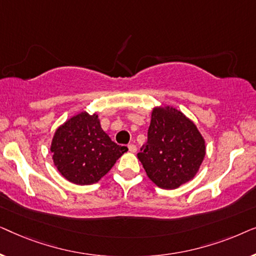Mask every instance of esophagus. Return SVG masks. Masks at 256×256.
<instances>
[{"instance_id": "34e87169", "label": "esophagus", "mask_w": 256, "mask_h": 256, "mask_svg": "<svg viewBox=\"0 0 256 256\" xmlns=\"http://www.w3.org/2000/svg\"><path fill=\"white\" fill-rule=\"evenodd\" d=\"M128 149H129V152H136V150H138V148H136L135 144H129Z\"/></svg>"}]
</instances>
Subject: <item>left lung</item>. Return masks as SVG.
Here are the masks:
<instances>
[{
  "label": "left lung",
  "instance_id": "8db88e82",
  "mask_svg": "<svg viewBox=\"0 0 256 256\" xmlns=\"http://www.w3.org/2000/svg\"><path fill=\"white\" fill-rule=\"evenodd\" d=\"M205 154V140L190 118L174 107L154 108L148 141L138 154L152 183L166 190L180 188L194 180Z\"/></svg>",
  "mask_w": 256,
  "mask_h": 256
}]
</instances>
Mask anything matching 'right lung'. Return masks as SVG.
Listing matches in <instances>:
<instances>
[{"label":"right lung","mask_w":256,"mask_h":256,"mask_svg":"<svg viewBox=\"0 0 256 256\" xmlns=\"http://www.w3.org/2000/svg\"><path fill=\"white\" fill-rule=\"evenodd\" d=\"M50 150L54 166L65 180L90 185L99 182L128 148L112 141L98 114L82 112L56 130Z\"/></svg>","instance_id":"obj_1"}]
</instances>
